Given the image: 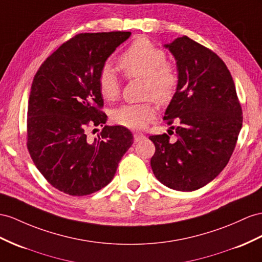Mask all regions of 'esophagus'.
<instances>
[{
    "label": "esophagus",
    "instance_id": "34e87169",
    "mask_svg": "<svg viewBox=\"0 0 262 262\" xmlns=\"http://www.w3.org/2000/svg\"><path fill=\"white\" fill-rule=\"evenodd\" d=\"M145 136L143 135V134H140V133H134V142L135 143H137V142H139L140 139L142 138H144Z\"/></svg>",
    "mask_w": 262,
    "mask_h": 262
}]
</instances>
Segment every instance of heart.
Instances as JSON below:
<instances>
[{
    "mask_svg": "<svg viewBox=\"0 0 262 262\" xmlns=\"http://www.w3.org/2000/svg\"><path fill=\"white\" fill-rule=\"evenodd\" d=\"M119 67L127 76L145 79L146 97H152L160 104L172 97L178 82L177 72L172 65L166 63V53L148 38L139 37L133 42L120 56ZM97 83L105 99L114 100L119 96L120 82L111 66L106 65L100 70ZM112 118L125 128L143 130L156 118V110L151 103L126 104L114 110Z\"/></svg>",
    "mask_w": 262,
    "mask_h": 262,
    "instance_id": "heart-1",
    "label": "heart"
}]
</instances>
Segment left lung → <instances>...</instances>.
<instances>
[{"instance_id": "1", "label": "left lung", "mask_w": 262, "mask_h": 262, "mask_svg": "<svg viewBox=\"0 0 262 262\" xmlns=\"http://www.w3.org/2000/svg\"><path fill=\"white\" fill-rule=\"evenodd\" d=\"M164 48L175 57L178 73L164 116L168 125L178 123L177 139L170 142L167 134L149 136L156 148L150 166L166 187L192 191L209 184L229 162L243 112L231 74L217 54L187 36Z\"/></svg>"}]
</instances>
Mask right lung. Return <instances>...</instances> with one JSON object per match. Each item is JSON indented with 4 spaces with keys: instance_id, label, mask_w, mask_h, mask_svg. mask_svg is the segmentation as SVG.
Here are the masks:
<instances>
[{
    "instance_id": "1",
    "label": "right lung",
    "mask_w": 262,
    "mask_h": 262,
    "mask_svg": "<svg viewBox=\"0 0 262 262\" xmlns=\"http://www.w3.org/2000/svg\"><path fill=\"white\" fill-rule=\"evenodd\" d=\"M130 32L84 33L62 44L33 79L28 107V148L56 189L86 196L108 185L133 144L123 126H106L98 74ZM103 127L97 138L86 132Z\"/></svg>"
}]
</instances>
